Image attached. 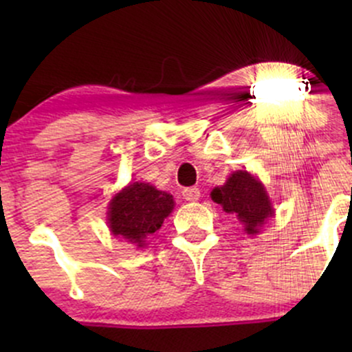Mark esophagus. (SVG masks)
I'll return each instance as SVG.
<instances>
[{
  "instance_id": "esophagus-1",
  "label": "esophagus",
  "mask_w": 352,
  "mask_h": 352,
  "mask_svg": "<svg viewBox=\"0 0 352 352\" xmlns=\"http://www.w3.org/2000/svg\"><path fill=\"white\" fill-rule=\"evenodd\" d=\"M182 195H184V199L187 201H197L200 199V190L197 187H188V188H184V192H182Z\"/></svg>"
}]
</instances>
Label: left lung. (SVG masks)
<instances>
[{"label": "left lung", "instance_id": "obj_1", "mask_svg": "<svg viewBox=\"0 0 352 352\" xmlns=\"http://www.w3.org/2000/svg\"><path fill=\"white\" fill-rule=\"evenodd\" d=\"M212 199L220 204L225 212L233 213L250 235L258 233V227L273 215L263 185L243 170L232 173L223 187L213 188Z\"/></svg>", "mask_w": 352, "mask_h": 352}]
</instances>
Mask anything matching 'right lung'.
Here are the masks:
<instances>
[{"label":"right lung","mask_w":352,"mask_h":352,"mask_svg":"<svg viewBox=\"0 0 352 352\" xmlns=\"http://www.w3.org/2000/svg\"><path fill=\"white\" fill-rule=\"evenodd\" d=\"M173 208V199L167 192L148 184H131L119 192L109 207V228L116 236L144 246V240L162 227Z\"/></svg>","instance_id":"add662e5"}]
</instances>
